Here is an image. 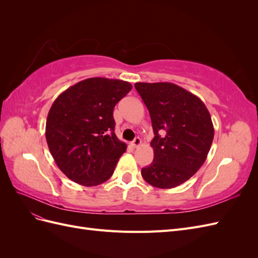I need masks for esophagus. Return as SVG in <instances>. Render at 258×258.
Wrapping results in <instances>:
<instances>
[{"mask_svg":"<svg viewBox=\"0 0 258 258\" xmlns=\"http://www.w3.org/2000/svg\"><path fill=\"white\" fill-rule=\"evenodd\" d=\"M141 143H142V141H141V139H140V138H136L135 140H134V141H132L131 142V145H132V147H138V146H140V145H141Z\"/></svg>","mask_w":258,"mask_h":258,"instance_id":"obj_1","label":"esophagus"}]
</instances>
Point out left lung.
Listing matches in <instances>:
<instances>
[{"mask_svg":"<svg viewBox=\"0 0 258 258\" xmlns=\"http://www.w3.org/2000/svg\"><path fill=\"white\" fill-rule=\"evenodd\" d=\"M151 115L154 159L142 168L145 181L157 188H173L204 165L214 138L205 103L172 83H136Z\"/></svg>","mask_w":258,"mask_h":258,"instance_id":"obj_1","label":"left lung"}]
</instances>
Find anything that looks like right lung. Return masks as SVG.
<instances>
[{
  "label": "right lung",
  "instance_id": "add662e5",
  "mask_svg": "<svg viewBox=\"0 0 258 258\" xmlns=\"http://www.w3.org/2000/svg\"><path fill=\"white\" fill-rule=\"evenodd\" d=\"M120 80L92 77L64 90L46 120V141L59 169L83 186L104 183L127 145L116 137L113 111L131 90Z\"/></svg>",
  "mask_w": 258,
  "mask_h": 258
}]
</instances>
